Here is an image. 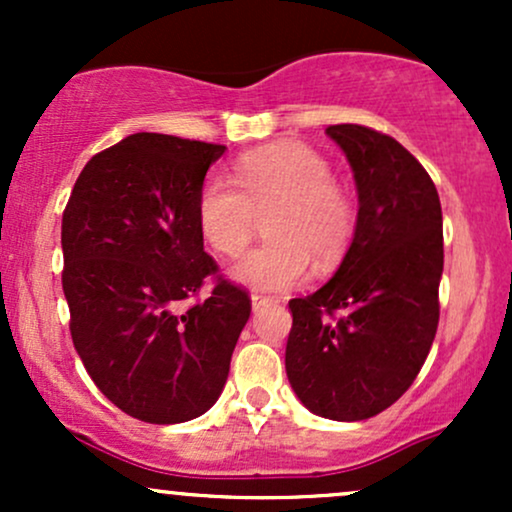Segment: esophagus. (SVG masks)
Instances as JSON below:
<instances>
[{
    "mask_svg": "<svg viewBox=\"0 0 512 512\" xmlns=\"http://www.w3.org/2000/svg\"><path fill=\"white\" fill-rule=\"evenodd\" d=\"M250 301H252V310H260V308H264V305L272 303V298L262 296V293H252Z\"/></svg>",
    "mask_w": 512,
    "mask_h": 512,
    "instance_id": "obj_1",
    "label": "esophagus"
}]
</instances>
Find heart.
I'll list each match as a JSON object with an SVG mask.
<instances>
[{"label":"heart","instance_id":"1","mask_svg":"<svg viewBox=\"0 0 512 512\" xmlns=\"http://www.w3.org/2000/svg\"><path fill=\"white\" fill-rule=\"evenodd\" d=\"M236 182L209 175L197 195V226L219 255L248 248L257 216H267V243L231 269L240 284L284 291L301 284L310 262L330 272L344 260L356 231L354 199L332 180L315 149L298 142L264 146L240 156Z\"/></svg>","mask_w":512,"mask_h":512}]
</instances>
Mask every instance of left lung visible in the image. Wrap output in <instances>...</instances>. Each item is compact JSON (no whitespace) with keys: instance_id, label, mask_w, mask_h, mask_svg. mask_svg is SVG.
<instances>
[{"instance_id":"1","label":"left lung","mask_w":512,"mask_h":512,"mask_svg":"<svg viewBox=\"0 0 512 512\" xmlns=\"http://www.w3.org/2000/svg\"><path fill=\"white\" fill-rule=\"evenodd\" d=\"M354 170L356 231L322 289L291 298L286 375L313 414L363 421L395 404L438 330L443 211L424 166L397 139L330 125Z\"/></svg>"}]
</instances>
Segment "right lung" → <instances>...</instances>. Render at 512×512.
I'll use <instances>...</instances> for the list:
<instances>
[{
    "instance_id": "obj_1",
    "label": "right lung",
    "mask_w": 512,
    "mask_h": 512,
    "mask_svg": "<svg viewBox=\"0 0 512 512\" xmlns=\"http://www.w3.org/2000/svg\"><path fill=\"white\" fill-rule=\"evenodd\" d=\"M221 144L139 132L86 163L62 214V289L76 354L117 409L146 424L202 416L226 385L250 296L217 276L197 195Z\"/></svg>"
}]
</instances>
